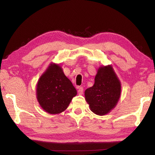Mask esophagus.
I'll use <instances>...</instances> for the list:
<instances>
[{
  "label": "esophagus",
  "instance_id": "1",
  "mask_svg": "<svg viewBox=\"0 0 155 155\" xmlns=\"http://www.w3.org/2000/svg\"><path fill=\"white\" fill-rule=\"evenodd\" d=\"M83 91H84V89H83V87H78V92L79 94H83Z\"/></svg>",
  "mask_w": 155,
  "mask_h": 155
}]
</instances>
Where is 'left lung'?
Returning a JSON list of instances; mask_svg holds the SVG:
<instances>
[{"label": "left lung", "mask_w": 155, "mask_h": 155, "mask_svg": "<svg viewBox=\"0 0 155 155\" xmlns=\"http://www.w3.org/2000/svg\"><path fill=\"white\" fill-rule=\"evenodd\" d=\"M121 84L111 66L102 67L95 77L94 85L85 92L91 110L105 115L116 106L120 97Z\"/></svg>", "instance_id": "1"}]
</instances>
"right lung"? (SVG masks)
<instances>
[{
	"instance_id": "add662e5",
	"label": "right lung",
	"mask_w": 155,
	"mask_h": 155,
	"mask_svg": "<svg viewBox=\"0 0 155 155\" xmlns=\"http://www.w3.org/2000/svg\"><path fill=\"white\" fill-rule=\"evenodd\" d=\"M76 94L72 82L57 64H50L37 83V100L42 109L50 114L64 111Z\"/></svg>"
}]
</instances>
